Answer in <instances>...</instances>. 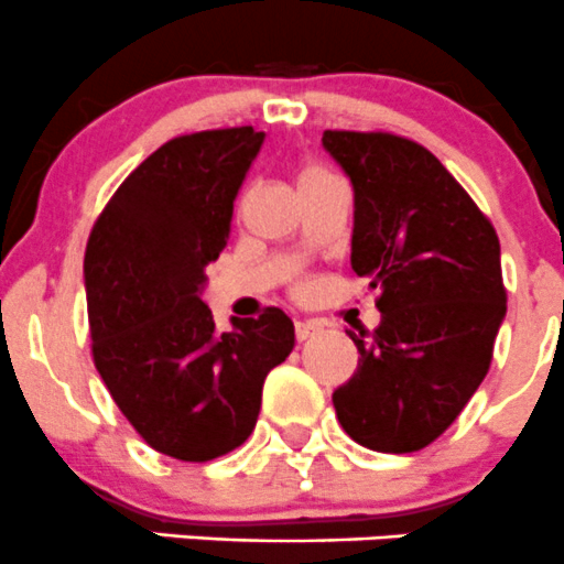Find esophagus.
<instances>
[{
	"mask_svg": "<svg viewBox=\"0 0 564 564\" xmlns=\"http://www.w3.org/2000/svg\"><path fill=\"white\" fill-rule=\"evenodd\" d=\"M318 333H322V327H318L316 322H297V324H294V335H297L300 344H303V340L316 338Z\"/></svg>",
	"mask_w": 564,
	"mask_h": 564,
	"instance_id": "34e87169",
	"label": "esophagus"
}]
</instances>
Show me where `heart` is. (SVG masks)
<instances>
[{"mask_svg": "<svg viewBox=\"0 0 564 564\" xmlns=\"http://www.w3.org/2000/svg\"><path fill=\"white\" fill-rule=\"evenodd\" d=\"M316 172H318V169H308V172H305V174H316ZM305 174H303V176H305Z\"/></svg>", "mask_w": 564, "mask_h": 564, "instance_id": "obj_1", "label": "heart"}]
</instances>
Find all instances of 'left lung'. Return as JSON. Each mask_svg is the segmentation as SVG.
Segmentation results:
<instances>
[{"label": "left lung", "instance_id": "8db88e82", "mask_svg": "<svg viewBox=\"0 0 564 564\" xmlns=\"http://www.w3.org/2000/svg\"><path fill=\"white\" fill-rule=\"evenodd\" d=\"M355 191L351 270L379 289L382 322L355 340V377L333 392L357 445L414 453L445 434L491 366L508 311L499 237L425 147L324 130Z\"/></svg>", "mask_w": 564, "mask_h": 564}]
</instances>
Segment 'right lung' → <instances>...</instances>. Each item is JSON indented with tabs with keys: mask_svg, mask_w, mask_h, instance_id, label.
I'll list each match as a JSON object with an SVG mask.
<instances>
[{
	"mask_svg": "<svg viewBox=\"0 0 564 564\" xmlns=\"http://www.w3.org/2000/svg\"><path fill=\"white\" fill-rule=\"evenodd\" d=\"M264 133L180 135L152 152L106 204L84 256L93 357L119 412L163 456L213 460L253 431L267 373L294 349L281 308L231 318L204 305L207 267L226 248Z\"/></svg>",
	"mask_w": 564,
	"mask_h": 564,
	"instance_id": "add662e5",
	"label": "right lung"
}]
</instances>
